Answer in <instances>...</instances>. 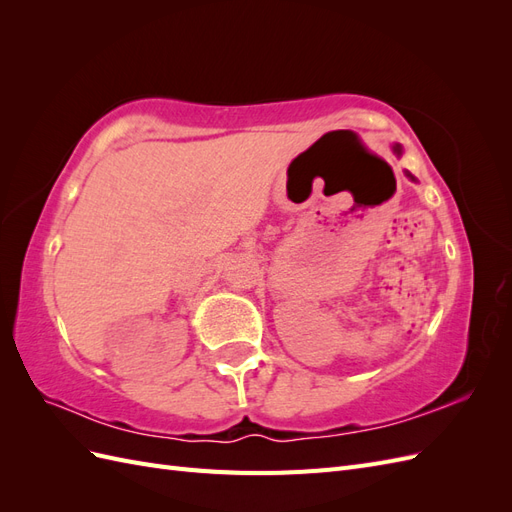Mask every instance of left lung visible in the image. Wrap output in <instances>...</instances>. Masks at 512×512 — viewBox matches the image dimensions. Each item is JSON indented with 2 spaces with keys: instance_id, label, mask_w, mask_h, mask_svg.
Listing matches in <instances>:
<instances>
[{
  "instance_id": "obj_1",
  "label": "left lung",
  "mask_w": 512,
  "mask_h": 512,
  "mask_svg": "<svg viewBox=\"0 0 512 512\" xmlns=\"http://www.w3.org/2000/svg\"><path fill=\"white\" fill-rule=\"evenodd\" d=\"M391 149H393V153H395V156H397V158H401V153H404V149H401V145H399V143H395V145H393ZM406 177H408L410 181H416V179H414V177H412V175L408 173V170H406Z\"/></svg>"
}]
</instances>
